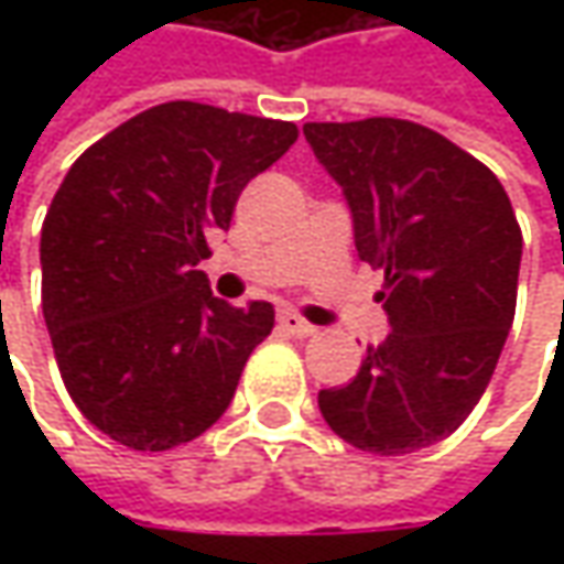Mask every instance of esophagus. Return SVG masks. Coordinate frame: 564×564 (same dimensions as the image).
<instances>
[{"mask_svg": "<svg viewBox=\"0 0 564 564\" xmlns=\"http://www.w3.org/2000/svg\"><path fill=\"white\" fill-rule=\"evenodd\" d=\"M279 329H282V333H289V336H297V338H307L316 333L314 323L301 319L297 314H279Z\"/></svg>", "mask_w": 564, "mask_h": 564, "instance_id": "34e87169", "label": "esophagus"}]
</instances>
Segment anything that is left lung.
<instances>
[{"label":"left lung","mask_w":564,"mask_h":564,"mask_svg":"<svg viewBox=\"0 0 564 564\" xmlns=\"http://www.w3.org/2000/svg\"><path fill=\"white\" fill-rule=\"evenodd\" d=\"M304 138L345 194L358 257L386 272L392 329L348 386L319 389V414L373 455L440 443L480 401L514 319L524 241L509 194L414 121H307Z\"/></svg>","instance_id":"1"}]
</instances>
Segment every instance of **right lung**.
Listing matches in <instances>:
<instances>
[{"instance_id":"obj_1","label":"right lung","mask_w":564,"mask_h":564,"mask_svg":"<svg viewBox=\"0 0 564 564\" xmlns=\"http://www.w3.org/2000/svg\"><path fill=\"white\" fill-rule=\"evenodd\" d=\"M294 141L292 121L175 99L84 150L55 191L43 319L68 395L116 443L165 452L226 414L275 311L213 297L197 263Z\"/></svg>"}]
</instances>
